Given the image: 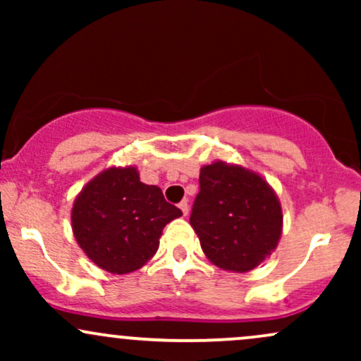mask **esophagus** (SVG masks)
Wrapping results in <instances>:
<instances>
[{
  "instance_id": "esophagus-1",
  "label": "esophagus",
  "mask_w": 361,
  "mask_h": 361,
  "mask_svg": "<svg viewBox=\"0 0 361 361\" xmlns=\"http://www.w3.org/2000/svg\"><path fill=\"white\" fill-rule=\"evenodd\" d=\"M180 209H181V212H183V215L188 214V210H190L188 200H181V202H180Z\"/></svg>"
}]
</instances>
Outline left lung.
Listing matches in <instances>:
<instances>
[{
	"label": "left lung",
	"mask_w": 361,
	"mask_h": 361,
	"mask_svg": "<svg viewBox=\"0 0 361 361\" xmlns=\"http://www.w3.org/2000/svg\"><path fill=\"white\" fill-rule=\"evenodd\" d=\"M190 224L219 268L250 271L271 255L281 234V207L270 185L241 166L200 169Z\"/></svg>",
	"instance_id": "obj_1"
}]
</instances>
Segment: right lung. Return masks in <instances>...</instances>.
I'll use <instances>...</instances> for the list:
<instances>
[{"mask_svg":"<svg viewBox=\"0 0 361 361\" xmlns=\"http://www.w3.org/2000/svg\"><path fill=\"white\" fill-rule=\"evenodd\" d=\"M181 210L135 168H110L82 188L73 207L74 238L86 256L110 273H128L154 256L164 226Z\"/></svg>","mask_w":361,"mask_h":361,"instance_id":"obj_1","label":"right lung"}]
</instances>
